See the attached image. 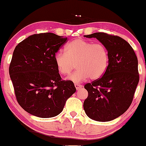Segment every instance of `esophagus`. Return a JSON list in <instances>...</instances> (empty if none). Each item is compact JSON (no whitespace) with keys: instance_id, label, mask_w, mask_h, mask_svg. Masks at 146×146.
<instances>
[{"instance_id":"obj_1","label":"esophagus","mask_w":146,"mask_h":146,"mask_svg":"<svg viewBox=\"0 0 146 146\" xmlns=\"http://www.w3.org/2000/svg\"><path fill=\"white\" fill-rule=\"evenodd\" d=\"M74 86H75V88H76V89L77 90H79V89H81V88H83V86H81V85H79V84H74Z\"/></svg>"}]
</instances>
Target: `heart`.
<instances>
[{
    "mask_svg": "<svg viewBox=\"0 0 146 146\" xmlns=\"http://www.w3.org/2000/svg\"><path fill=\"white\" fill-rule=\"evenodd\" d=\"M54 62L58 72L63 75L71 72L76 63L78 70L67 79L77 83L88 78L92 80L101 78L108 66L109 55L103 44L77 38L67 45L65 53H56Z\"/></svg>",
    "mask_w": 146,
    "mask_h": 146,
    "instance_id": "heart-1",
    "label": "heart"
}]
</instances>
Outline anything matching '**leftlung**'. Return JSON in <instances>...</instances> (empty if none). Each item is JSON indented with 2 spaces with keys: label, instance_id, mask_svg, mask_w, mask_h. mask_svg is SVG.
Instances as JSON below:
<instances>
[{
  "label": "left lung",
  "instance_id": "1",
  "mask_svg": "<svg viewBox=\"0 0 146 146\" xmlns=\"http://www.w3.org/2000/svg\"><path fill=\"white\" fill-rule=\"evenodd\" d=\"M95 38L107 49L109 63L99 79L84 86L88 92L83 108L96 121L114 120L129 108L139 81L138 60L132 47L117 36L96 32L85 35Z\"/></svg>",
  "mask_w": 146,
  "mask_h": 146
}]
</instances>
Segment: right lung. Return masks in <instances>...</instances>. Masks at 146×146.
I'll return each mask as SVG.
<instances>
[{
  "instance_id": "obj_1",
  "label": "right lung",
  "mask_w": 146,
  "mask_h": 146,
  "mask_svg": "<svg viewBox=\"0 0 146 146\" xmlns=\"http://www.w3.org/2000/svg\"><path fill=\"white\" fill-rule=\"evenodd\" d=\"M67 39L53 33L34 34L14 49L9 75L18 103L32 115H58L76 92L73 82L61 81L54 62L56 53Z\"/></svg>"
}]
</instances>
